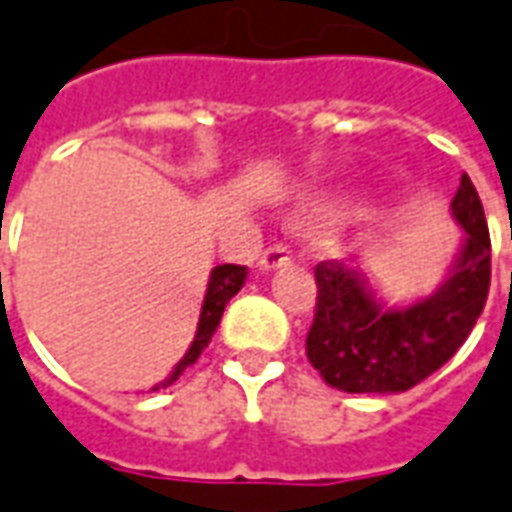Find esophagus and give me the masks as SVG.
<instances>
[{"label":"esophagus","instance_id":"1","mask_svg":"<svg viewBox=\"0 0 512 512\" xmlns=\"http://www.w3.org/2000/svg\"><path fill=\"white\" fill-rule=\"evenodd\" d=\"M289 262H292L289 248H286V245H273V248H267L262 253V259H259V270H262V273H273V270L286 267Z\"/></svg>","mask_w":512,"mask_h":512}]
</instances>
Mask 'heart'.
I'll return each mask as SVG.
<instances>
[{"label":"heart","mask_w":512,"mask_h":512,"mask_svg":"<svg viewBox=\"0 0 512 512\" xmlns=\"http://www.w3.org/2000/svg\"><path fill=\"white\" fill-rule=\"evenodd\" d=\"M353 212L355 206L347 198H317V201L303 206V212L297 215V223H303V226H336V223H344Z\"/></svg>","instance_id":"b5f03b06"}]
</instances>
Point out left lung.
<instances>
[{"instance_id": "obj_1", "label": "left lung", "mask_w": 512, "mask_h": 512, "mask_svg": "<svg viewBox=\"0 0 512 512\" xmlns=\"http://www.w3.org/2000/svg\"><path fill=\"white\" fill-rule=\"evenodd\" d=\"M460 250L436 292L391 306L361 267L322 262L306 355L320 378L347 394H397L447 364L466 342L491 286V237L480 195L463 173L452 198Z\"/></svg>"}]
</instances>
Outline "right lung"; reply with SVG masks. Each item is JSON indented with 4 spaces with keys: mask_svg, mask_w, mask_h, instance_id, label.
Here are the masks:
<instances>
[{
    "mask_svg": "<svg viewBox=\"0 0 512 512\" xmlns=\"http://www.w3.org/2000/svg\"><path fill=\"white\" fill-rule=\"evenodd\" d=\"M245 278H248V267H239V264H217L215 270L209 273L204 306H201V317H198V331H195V339H192L190 350L184 353V358H181L179 364L173 366V372H170L168 378L162 380V383H157L151 391L170 386L173 380H179V375L187 366H192L198 361V355L204 353L206 344L212 342V336H215L217 325H220V317H223V311H226L228 306V300L242 289Z\"/></svg>",
    "mask_w": 512,
    "mask_h": 512,
    "instance_id": "1",
    "label": "right lung"
}]
</instances>
